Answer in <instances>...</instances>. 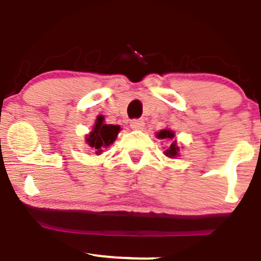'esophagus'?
Masks as SVG:
<instances>
[{"mask_svg": "<svg viewBox=\"0 0 261 261\" xmlns=\"http://www.w3.org/2000/svg\"><path fill=\"white\" fill-rule=\"evenodd\" d=\"M144 124L145 123H144L143 119H133V121H130V127L133 129H143Z\"/></svg>", "mask_w": 261, "mask_h": 261, "instance_id": "esophagus-1", "label": "esophagus"}]
</instances>
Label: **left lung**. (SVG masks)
I'll return each mask as SVG.
<instances>
[{
  "label": "left lung",
  "instance_id": "left-lung-1",
  "mask_svg": "<svg viewBox=\"0 0 261 261\" xmlns=\"http://www.w3.org/2000/svg\"><path fill=\"white\" fill-rule=\"evenodd\" d=\"M173 137H174L173 132L168 129H164L158 133V138H160V139H173ZM178 150L179 148L176 145V142H172L170 149H167L166 151H165V154H166V156H168V158H174V156L178 155Z\"/></svg>",
  "mask_w": 261,
  "mask_h": 261
}]
</instances>
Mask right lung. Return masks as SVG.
<instances>
[{
    "label": "right lung",
    "mask_w": 261,
    "mask_h": 261,
    "mask_svg": "<svg viewBox=\"0 0 261 261\" xmlns=\"http://www.w3.org/2000/svg\"><path fill=\"white\" fill-rule=\"evenodd\" d=\"M118 132L119 125L105 124L102 116H99L93 128V132L87 137V142L90 145V148H93V150L96 151V154H99L102 151L103 148H107L115 142Z\"/></svg>",
    "instance_id": "1"
}]
</instances>
